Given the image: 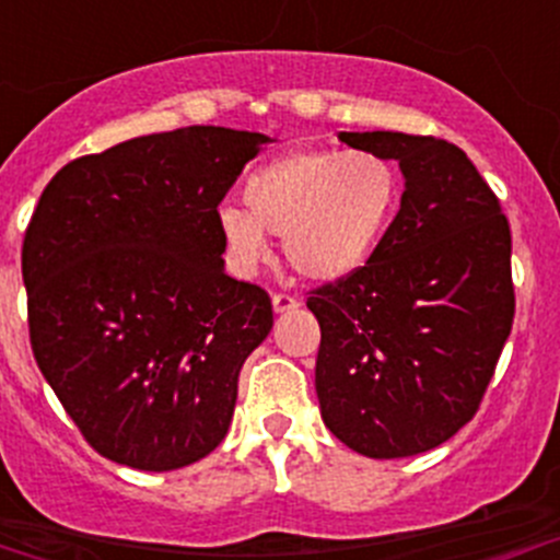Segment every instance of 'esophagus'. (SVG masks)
I'll return each instance as SVG.
<instances>
[{
    "label": "esophagus",
    "mask_w": 560,
    "mask_h": 560,
    "mask_svg": "<svg viewBox=\"0 0 560 560\" xmlns=\"http://www.w3.org/2000/svg\"><path fill=\"white\" fill-rule=\"evenodd\" d=\"M270 303H273V312L276 314H287V312H295V308H301V301L292 295H273L270 298Z\"/></svg>",
    "instance_id": "obj_1"
}]
</instances>
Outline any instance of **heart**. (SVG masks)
Returning a JSON list of instances; mask_svg holds the SVG:
<instances>
[{"label":"heart","instance_id":"heart-1","mask_svg":"<svg viewBox=\"0 0 560 560\" xmlns=\"http://www.w3.org/2000/svg\"><path fill=\"white\" fill-rule=\"evenodd\" d=\"M398 200V173L385 156L301 149L248 175V211L222 206L217 228L241 273H252L268 259V235H284V257L298 276L336 284L371 262Z\"/></svg>","mask_w":560,"mask_h":560}]
</instances>
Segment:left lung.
Returning a JSON list of instances; mask_svg holds the SVG:
<instances>
[{"label":"left lung","mask_w":560,"mask_h":560,"mask_svg":"<svg viewBox=\"0 0 560 560\" xmlns=\"http://www.w3.org/2000/svg\"><path fill=\"white\" fill-rule=\"evenodd\" d=\"M398 162L400 208L371 262L308 298L322 327L316 398L338 442L409 457L479 409L515 316L512 235L499 200L447 140L341 132Z\"/></svg>","instance_id":"obj_1"}]
</instances>
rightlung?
Returning a JSON list of instances; mask_svg holds the SVG:
<instances>
[{"mask_svg":"<svg viewBox=\"0 0 560 560\" xmlns=\"http://www.w3.org/2000/svg\"><path fill=\"white\" fill-rule=\"evenodd\" d=\"M268 143L228 127L143 135L45 186L21 252L32 352L107 460L173 471L228 436L273 308L224 273L217 208Z\"/></svg>","mask_w":560,"mask_h":560,"instance_id":"add662e5","label":"right lung"}]
</instances>
